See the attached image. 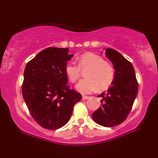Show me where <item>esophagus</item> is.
<instances>
[{"label":"esophagus","mask_w":158,"mask_h":158,"mask_svg":"<svg viewBox=\"0 0 158 158\" xmlns=\"http://www.w3.org/2000/svg\"><path fill=\"white\" fill-rule=\"evenodd\" d=\"M88 98H89V96H82V99H83V101L87 100Z\"/></svg>","instance_id":"1"}]
</instances>
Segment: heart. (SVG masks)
Listing matches in <instances>:
<instances>
[{"label":"heart","instance_id":"b5f03b06","mask_svg":"<svg viewBox=\"0 0 158 158\" xmlns=\"http://www.w3.org/2000/svg\"><path fill=\"white\" fill-rule=\"evenodd\" d=\"M88 68L85 73L87 78L81 80L76 89L82 94H90L97 88L104 90L113 83L115 71L113 66L104 61L100 55L87 52L78 58V65L69 62L65 66V73L70 82L75 83L81 76V69Z\"/></svg>","mask_w":158,"mask_h":158}]
</instances>
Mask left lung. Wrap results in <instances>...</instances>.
Instances as JSON below:
<instances>
[{"instance_id": "left-lung-1", "label": "left lung", "mask_w": 158, "mask_h": 158, "mask_svg": "<svg viewBox=\"0 0 158 158\" xmlns=\"http://www.w3.org/2000/svg\"><path fill=\"white\" fill-rule=\"evenodd\" d=\"M106 55L113 63L115 76L106 91L98 96L101 106L94 111V122L103 127H112L120 124L130 113L138 92V83L134 67L118 52L106 49Z\"/></svg>"}]
</instances>
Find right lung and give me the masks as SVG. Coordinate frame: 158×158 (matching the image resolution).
Instances as JSON below:
<instances>
[{
    "label": "right lung",
    "mask_w": 158,
    "mask_h": 158,
    "mask_svg": "<svg viewBox=\"0 0 158 158\" xmlns=\"http://www.w3.org/2000/svg\"><path fill=\"white\" fill-rule=\"evenodd\" d=\"M69 49L48 47L28 62L23 73L22 94L35 122L55 130L64 126L81 94L70 89L65 73Z\"/></svg>",
    "instance_id": "right-lung-1"
}]
</instances>
